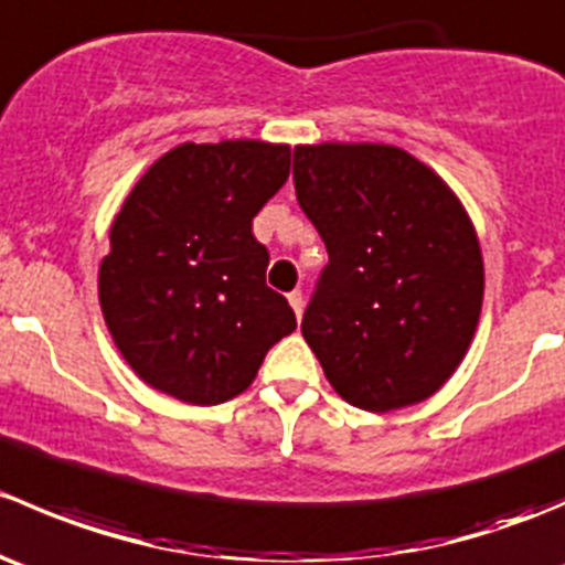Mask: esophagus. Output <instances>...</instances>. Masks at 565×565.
Wrapping results in <instances>:
<instances>
[{"label": "esophagus", "mask_w": 565, "mask_h": 565, "mask_svg": "<svg viewBox=\"0 0 565 565\" xmlns=\"http://www.w3.org/2000/svg\"><path fill=\"white\" fill-rule=\"evenodd\" d=\"M289 298V306H292V311H295V317H303V292H298V289H295V292H289L287 295Z\"/></svg>", "instance_id": "esophagus-1"}]
</instances>
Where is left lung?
I'll list each match as a JSON object with an SVG mask.
<instances>
[{
  "label": "left lung",
  "instance_id": "8db88e82",
  "mask_svg": "<svg viewBox=\"0 0 565 565\" xmlns=\"http://www.w3.org/2000/svg\"><path fill=\"white\" fill-rule=\"evenodd\" d=\"M292 177L328 248L300 324L324 377L369 413L424 402L457 372L481 317L470 215L393 145H300Z\"/></svg>",
  "mask_w": 565,
  "mask_h": 565
}]
</instances>
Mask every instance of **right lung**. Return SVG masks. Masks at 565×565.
I'll list each match as a JSON object with an SVG mask.
<instances>
[{
  "label": "right lung",
  "instance_id": "add662e5",
  "mask_svg": "<svg viewBox=\"0 0 565 565\" xmlns=\"http://www.w3.org/2000/svg\"><path fill=\"white\" fill-rule=\"evenodd\" d=\"M287 177V145L235 139L185 141L136 182L108 232L98 295L147 385L199 407L230 402L298 328L265 284L270 254L250 232Z\"/></svg>",
  "mask_w": 565,
  "mask_h": 565
}]
</instances>
